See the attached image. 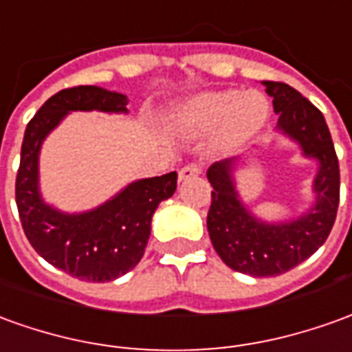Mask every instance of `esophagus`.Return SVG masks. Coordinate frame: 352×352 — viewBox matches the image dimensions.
<instances>
[{"instance_id":"1","label":"esophagus","mask_w":352,"mask_h":352,"mask_svg":"<svg viewBox=\"0 0 352 352\" xmlns=\"http://www.w3.org/2000/svg\"><path fill=\"white\" fill-rule=\"evenodd\" d=\"M199 174H201V166H197V164H188V166L180 168V172H178V178H180V182H186V180H191V178H195V176H199Z\"/></svg>"}]
</instances>
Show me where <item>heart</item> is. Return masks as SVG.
I'll list each match as a JSON object with an SVG mask.
<instances>
[{
	"label": "heart",
	"mask_w": 352,
	"mask_h": 352,
	"mask_svg": "<svg viewBox=\"0 0 352 352\" xmlns=\"http://www.w3.org/2000/svg\"><path fill=\"white\" fill-rule=\"evenodd\" d=\"M268 99L258 91H205L174 113V124L184 132H212V149L230 153L251 142L268 120Z\"/></svg>",
	"instance_id": "heart-1"
}]
</instances>
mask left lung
I'll return each mask as SVG.
<instances>
[{
  "label": "left lung",
  "mask_w": 352,
  "mask_h": 352,
  "mask_svg": "<svg viewBox=\"0 0 352 352\" xmlns=\"http://www.w3.org/2000/svg\"><path fill=\"white\" fill-rule=\"evenodd\" d=\"M278 115L276 132L299 145L302 157L318 162L312 180L314 203L301 217L283 222L258 218L239 197V157L210 164L207 178L212 203L207 228L218 256L232 270L254 278L280 276L307 261L328 239L339 205V162L326 118L316 107L283 82H263Z\"/></svg>",
  "instance_id": "1"
}]
</instances>
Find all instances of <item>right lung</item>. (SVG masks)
I'll list each match as a JSON object with an SVG mask.
<instances>
[{
  "instance_id": "obj_1",
  "label": "right lung",
  "mask_w": 352,
  "mask_h": 352,
  "mask_svg": "<svg viewBox=\"0 0 352 352\" xmlns=\"http://www.w3.org/2000/svg\"><path fill=\"white\" fill-rule=\"evenodd\" d=\"M124 94L78 86L57 91L26 126L14 197L23 230L36 253L84 282H113L142 261L159 203L176 191V172L144 178L84 212H65L40 191V151L45 138L72 111L128 113Z\"/></svg>"
}]
</instances>
